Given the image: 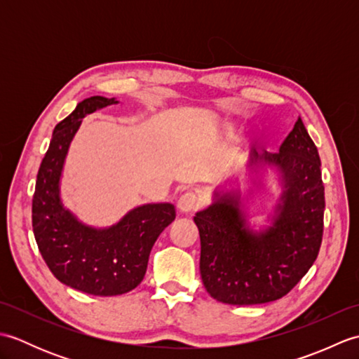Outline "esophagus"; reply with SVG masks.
I'll return each mask as SVG.
<instances>
[{"label": "esophagus", "mask_w": 359, "mask_h": 359, "mask_svg": "<svg viewBox=\"0 0 359 359\" xmlns=\"http://www.w3.org/2000/svg\"><path fill=\"white\" fill-rule=\"evenodd\" d=\"M201 205V199L199 196H197L196 193L193 191H188L185 194L180 196V199L177 202V207L182 212H191V211H196L197 208H199Z\"/></svg>", "instance_id": "obj_1"}]
</instances>
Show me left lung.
Listing matches in <instances>:
<instances>
[{"instance_id": "8db88e82", "label": "left lung", "mask_w": 359, "mask_h": 359, "mask_svg": "<svg viewBox=\"0 0 359 359\" xmlns=\"http://www.w3.org/2000/svg\"><path fill=\"white\" fill-rule=\"evenodd\" d=\"M276 168L282 193L270 225L250 226L241 189L215 191L208 208L197 211L201 234V276L216 301L255 306L280 299L316 261L324 230L321 160L301 117L279 152L255 151L248 168Z\"/></svg>"}]
</instances>
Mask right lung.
Instances as JSON below:
<instances>
[{
	"mask_svg": "<svg viewBox=\"0 0 359 359\" xmlns=\"http://www.w3.org/2000/svg\"><path fill=\"white\" fill-rule=\"evenodd\" d=\"M117 103L116 98L89 97L60 121L38 170L32 199L35 241L49 270L62 284L94 296L123 294L139 285L152 245L175 219L172 203H144L117 224L95 228L63 205L60 182L83 117Z\"/></svg>",
	"mask_w": 359,
	"mask_h": 359,
	"instance_id": "add662e5",
	"label": "right lung"
}]
</instances>
